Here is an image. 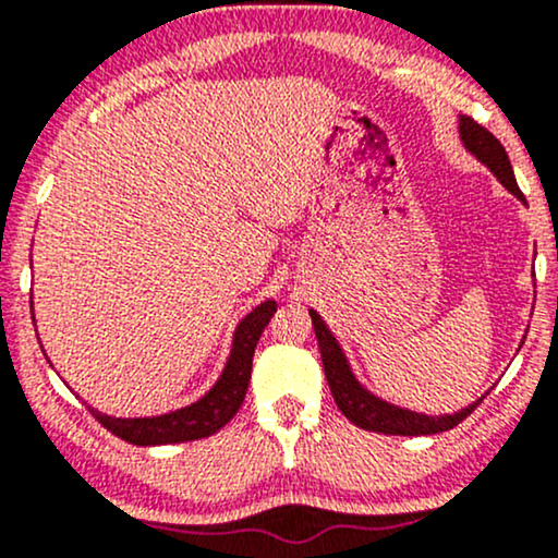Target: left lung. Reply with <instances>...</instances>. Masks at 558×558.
I'll list each match as a JSON object with an SVG mask.
<instances>
[{
	"instance_id": "8db88e82",
	"label": "left lung",
	"mask_w": 558,
	"mask_h": 558,
	"mask_svg": "<svg viewBox=\"0 0 558 558\" xmlns=\"http://www.w3.org/2000/svg\"><path fill=\"white\" fill-rule=\"evenodd\" d=\"M459 136H462L464 149L470 155H475L480 162L488 165L493 175L501 181L506 189L511 191L520 202H524V194L517 185L514 170H511L509 155L501 146V141L493 136L490 131H485L483 125L475 123L472 118H459ZM312 325H315V336L319 343V354H323V367L325 377H328V386L332 399H336L338 409L345 414V420L354 422L356 427L364 430L383 433V435H433V433H446L451 427H457L459 422L470 417L475 412V407L483 399L462 409L457 414H438V417H427V414L412 412V409H401L396 403H388L377 399L375 393H369L367 388L356 380L351 373V364L345 360L343 349L338 345L336 336L328 330V325L323 323V317L315 310H310Z\"/></svg>"
}]
</instances>
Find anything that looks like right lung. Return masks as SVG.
I'll return each instance as SVG.
<instances>
[{
	"label": "right lung",
	"mask_w": 558,
	"mask_h": 558,
	"mask_svg": "<svg viewBox=\"0 0 558 558\" xmlns=\"http://www.w3.org/2000/svg\"><path fill=\"white\" fill-rule=\"evenodd\" d=\"M34 306V304H31ZM278 304L275 301H265L257 310L248 312L235 328L233 349H230L228 364L222 369L220 380L215 383L202 399L191 403V407L175 409V412L159 414V417H110L92 409L94 417L101 422L112 435L128 440L133 446H168V444H183V440H198L207 438L226 427L235 412L241 409L243 396H246L248 377H252V360L254 349L262 330L267 328Z\"/></svg>",
	"instance_id": "right-lung-1"
}]
</instances>
